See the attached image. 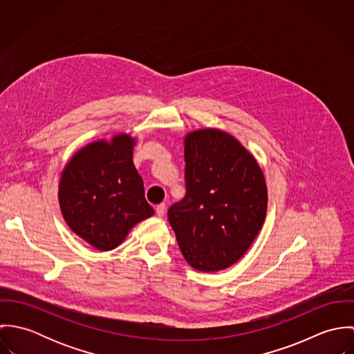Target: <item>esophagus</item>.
<instances>
[{"mask_svg":"<svg viewBox=\"0 0 354 354\" xmlns=\"http://www.w3.org/2000/svg\"><path fill=\"white\" fill-rule=\"evenodd\" d=\"M155 212H156V215L160 218V216H163L165 215V212H166V204L165 203H160V204H158L156 205V208H155Z\"/></svg>","mask_w":354,"mask_h":354,"instance_id":"34e87169","label":"esophagus"}]
</instances>
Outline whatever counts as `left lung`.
Masks as SVG:
<instances>
[{"mask_svg": "<svg viewBox=\"0 0 354 354\" xmlns=\"http://www.w3.org/2000/svg\"><path fill=\"white\" fill-rule=\"evenodd\" d=\"M185 196L167 219L185 260L212 272L248 251L267 211V187L256 159L218 129L185 138Z\"/></svg>", "mask_w": 354, "mask_h": 354, "instance_id": "8db88e82", "label": "left lung"}]
</instances>
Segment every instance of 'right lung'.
Instances as JSON below:
<instances>
[{"label": "right lung", "instance_id": "obj_1", "mask_svg": "<svg viewBox=\"0 0 354 354\" xmlns=\"http://www.w3.org/2000/svg\"><path fill=\"white\" fill-rule=\"evenodd\" d=\"M133 145L128 135L91 143L61 176L58 199L66 223L100 251L118 247L138 222L153 214L132 160Z\"/></svg>", "mask_w": 354, "mask_h": 354}]
</instances>
